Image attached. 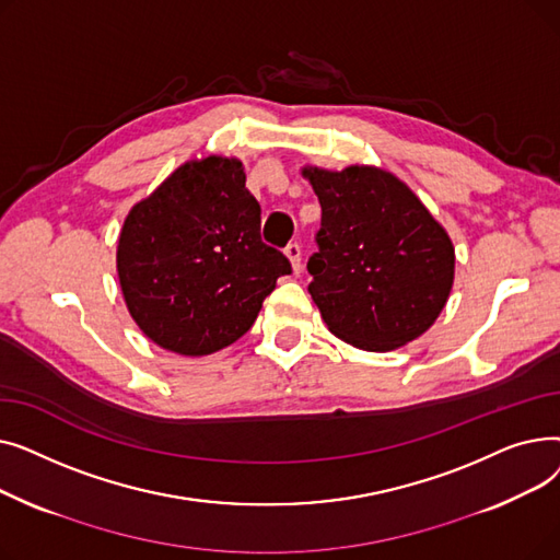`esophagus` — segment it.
<instances>
[{
    "instance_id": "1",
    "label": "esophagus",
    "mask_w": 560,
    "mask_h": 560,
    "mask_svg": "<svg viewBox=\"0 0 560 560\" xmlns=\"http://www.w3.org/2000/svg\"><path fill=\"white\" fill-rule=\"evenodd\" d=\"M285 256H288V260L292 265V272L298 275L302 270V249H300V245L298 243H290L285 247Z\"/></svg>"
}]
</instances>
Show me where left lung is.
<instances>
[{
	"instance_id": "obj_1",
	"label": "left lung",
	"mask_w": 560,
	"mask_h": 560,
	"mask_svg": "<svg viewBox=\"0 0 560 560\" xmlns=\"http://www.w3.org/2000/svg\"><path fill=\"white\" fill-rule=\"evenodd\" d=\"M319 206L308 285L329 331L365 351L420 338L454 285V245L399 176L374 165H306Z\"/></svg>"
}]
</instances>
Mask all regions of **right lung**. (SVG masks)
<instances>
[{"label": "right lung", "instance_id": "right-lung-1", "mask_svg": "<svg viewBox=\"0 0 560 560\" xmlns=\"http://www.w3.org/2000/svg\"><path fill=\"white\" fill-rule=\"evenodd\" d=\"M117 279L140 331L179 357H209L249 331L288 258L260 241V206L238 159L186 161L133 203Z\"/></svg>", "mask_w": 560, "mask_h": 560}]
</instances>
